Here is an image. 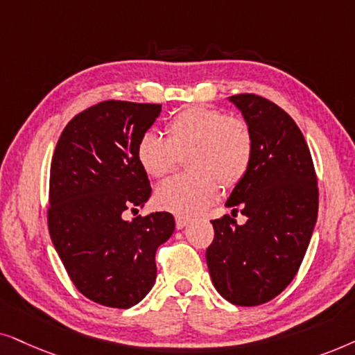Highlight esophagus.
I'll list each match as a JSON object with an SVG mask.
<instances>
[{
	"mask_svg": "<svg viewBox=\"0 0 355 355\" xmlns=\"http://www.w3.org/2000/svg\"><path fill=\"white\" fill-rule=\"evenodd\" d=\"M188 224H190V217H185V216L175 217V225H177V229H183V227H187Z\"/></svg>",
	"mask_w": 355,
	"mask_h": 355,
	"instance_id": "34e87169",
	"label": "esophagus"
}]
</instances>
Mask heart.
<instances>
[{
	"label": "heart",
	"instance_id": "obj_1",
	"mask_svg": "<svg viewBox=\"0 0 355 355\" xmlns=\"http://www.w3.org/2000/svg\"><path fill=\"white\" fill-rule=\"evenodd\" d=\"M167 139L146 131L136 146V155L150 177L162 178L187 159L191 173L173 178L157 188L155 201L162 209L195 216L216 202L224 188H234L245 177L253 157V133L247 121L206 105L183 108L170 118Z\"/></svg>",
	"mask_w": 355,
	"mask_h": 355
}]
</instances>
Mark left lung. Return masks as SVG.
<instances>
[{"mask_svg":"<svg viewBox=\"0 0 355 355\" xmlns=\"http://www.w3.org/2000/svg\"><path fill=\"white\" fill-rule=\"evenodd\" d=\"M253 133L252 164L214 219V240L206 250L212 284L230 304L257 306L291 284L309 248L318 214L313 160L295 121L257 94L230 97Z\"/></svg>","mask_w":355,"mask_h":355,"instance_id":"1","label":"left lung"}]
</instances>
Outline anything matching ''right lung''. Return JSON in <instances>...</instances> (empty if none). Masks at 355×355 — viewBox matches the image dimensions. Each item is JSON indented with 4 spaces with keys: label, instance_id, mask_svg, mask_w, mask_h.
Wrapping results in <instances>:
<instances>
[{
    "label": "right lung",
    "instance_id": "right-lung-1",
    "mask_svg": "<svg viewBox=\"0 0 355 355\" xmlns=\"http://www.w3.org/2000/svg\"><path fill=\"white\" fill-rule=\"evenodd\" d=\"M160 112L159 103L98 102L64 126L51 159V242L76 289L103 306L144 299L157 276L155 250L173 234L170 212L123 219L153 193L136 146Z\"/></svg>",
    "mask_w": 355,
    "mask_h": 355
}]
</instances>
